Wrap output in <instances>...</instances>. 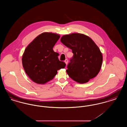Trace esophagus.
Returning <instances> with one entry per match:
<instances>
[{
	"label": "esophagus",
	"instance_id": "obj_1",
	"mask_svg": "<svg viewBox=\"0 0 127 127\" xmlns=\"http://www.w3.org/2000/svg\"><path fill=\"white\" fill-rule=\"evenodd\" d=\"M65 61V62L66 64L67 65V63H68V60H67V59H66V60H65V61Z\"/></svg>",
	"mask_w": 127,
	"mask_h": 127
}]
</instances>
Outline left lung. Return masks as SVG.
<instances>
[{"mask_svg": "<svg viewBox=\"0 0 127 127\" xmlns=\"http://www.w3.org/2000/svg\"><path fill=\"white\" fill-rule=\"evenodd\" d=\"M61 41L73 53L67 66L68 75L79 83H87L95 77L101 68L103 57L92 39L84 34L72 33L62 36Z\"/></svg>", "mask_w": 127, "mask_h": 127, "instance_id": "8db88e82", "label": "left lung"}]
</instances>
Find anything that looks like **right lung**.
<instances>
[{
	"label": "right lung",
	"instance_id": "1",
	"mask_svg": "<svg viewBox=\"0 0 127 127\" xmlns=\"http://www.w3.org/2000/svg\"><path fill=\"white\" fill-rule=\"evenodd\" d=\"M60 38L58 34L44 32L30 43L25 50L22 61L25 71L34 82L44 84L54 78L57 71L65 68L59 54L53 49Z\"/></svg>",
	"mask_w": 127,
	"mask_h": 127
}]
</instances>
